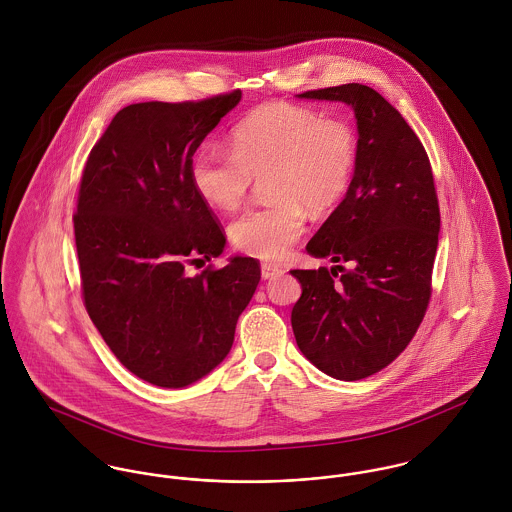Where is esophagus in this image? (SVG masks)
<instances>
[{
  "instance_id": "obj_1",
  "label": "esophagus",
  "mask_w": 512,
  "mask_h": 512,
  "mask_svg": "<svg viewBox=\"0 0 512 512\" xmlns=\"http://www.w3.org/2000/svg\"><path fill=\"white\" fill-rule=\"evenodd\" d=\"M286 270L282 266H276V264H262V278L264 280H272V278H278L282 276Z\"/></svg>"
}]
</instances>
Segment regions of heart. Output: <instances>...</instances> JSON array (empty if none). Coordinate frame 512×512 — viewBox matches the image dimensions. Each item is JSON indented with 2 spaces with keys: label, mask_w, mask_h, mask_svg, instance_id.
I'll use <instances>...</instances> for the list:
<instances>
[{
  "label": "heart",
  "mask_w": 512,
  "mask_h": 512,
  "mask_svg": "<svg viewBox=\"0 0 512 512\" xmlns=\"http://www.w3.org/2000/svg\"><path fill=\"white\" fill-rule=\"evenodd\" d=\"M357 138L343 120L270 102L232 130V151L203 147L191 165L197 195L222 213L242 205L254 179L266 177V207L242 213L228 228L234 248L264 260L284 258L305 232V211L333 209L353 179Z\"/></svg>",
  "instance_id": "obj_1"
}]
</instances>
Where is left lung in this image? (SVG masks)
I'll return each instance as SVG.
<instances>
[{
	"label": "left lung",
	"mask_w": 512,
	"mask_h": 512,
	"mask_svg": "<svg viewBox=\"0 0 512 512\" xmlns=\"http://www.w3.org/2000/svg\"><path fill=\"white\" fill-rule=\"evenodd\" d=\"M297 98L351 106L359 140L347 195L307 244V254L335 266L292 270L301 284L293 335L321 372L361 380L408 347L428 309L439 236L432 165L402 114L370 86Z\"/></svg>",
	"instance_id": "8db88e82"
}]
</instances>
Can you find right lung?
Returning <instances> with one entry per match:
<instances>
[{
  "instance_id": "obj_1",
  "label": "right lung",
  "mask_w": 512,
  "mask_h": 512,
  "mask_svg": "<svg viewBox=\"0 0 512 512\" xmlns=\"http://www.w3.org/2000/svg\"><path fill=\"white\" fill-rule=\"evenodd\" d=\"M242 98L142 102L122 108L92 147L74 240L86 311L116 359L161 388H183L226 359L260 264L217 258L226 238L191 183L193 153Z\"/></svg>"
}]
</instances>
